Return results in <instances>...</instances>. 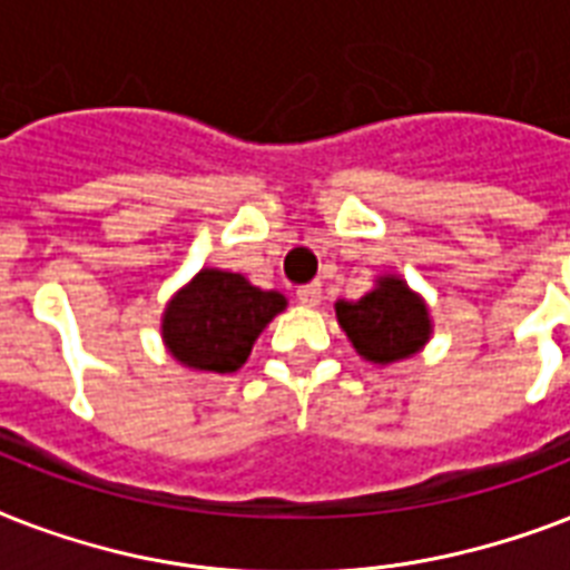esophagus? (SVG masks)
Instances as JSON below:
<instances>
[{"label": "esophagus", "mask_w": 570, "mask_h": 570, "mask_svg": "<svg viewBox=\"0 0 570 570\" xmlns=\"http://www.w3.org/2000/svg\"><path fill=\"white\" fill-rule=\"evenodd\" d=\"M295 295H298V302L304 304V307H316V304L322 302V284L320 281H313V284H304L295 289Z\"/></svg>", "instance_id": "obj_1"}]
</instances>
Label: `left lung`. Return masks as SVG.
<instances>
[{"label":"left lung","instance_id":"obj_1","mask_svg":"<svg viewBox=\"0 0 570 570\" xmlns=\"http://www.w3.org/2000/svg\"><path fill=\"white\" fill-rule=\"evenodd\" d=\"M337 320L357 355L375 364L414 355L429 340L425 304L399 277L379 281V289L366 293L361 302H340Z\"/></svg>","mask_w":570,"mask_h":570}]
</instances>
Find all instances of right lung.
Returning <instances> with one entry per match:
<instances>
[{
	"instance_id": "1",
	"label": "right lung",
	"mask_w": 570,
	"mask_h": 570,
	"mask_svg": "<svg viewBox=\"0 0 570 570\" xmlns=\"http://www.w3.org/2000/svg\"><path fill=\"white\" fill-rule=\"evenodd\" d=\"M286 307L281 293H263L242 275L204 268L165 311L163 334L180 364L206 373H236L254 340Z\"/></svg>"
}]
</instances>
